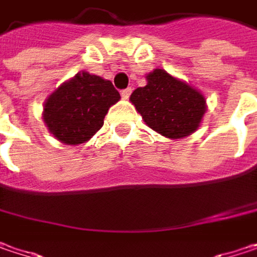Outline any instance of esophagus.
<instances>
[{
	"label": "esophagus",
	"instance_id": "obj_1",
	"mask_svg": "<svg viewBox=\"0 0 257 257\" xmlns=\"http://www.w3.org/2000/svg\"><path fill=\"white\" fill-rule=\"evenodd\" d=\"M130 95H132V87H127V89H122V90H121V96H122L124 99H127Z\"/></svg>",
	"mask_w": 257,
	"mask_h": 257
}]
</instances>
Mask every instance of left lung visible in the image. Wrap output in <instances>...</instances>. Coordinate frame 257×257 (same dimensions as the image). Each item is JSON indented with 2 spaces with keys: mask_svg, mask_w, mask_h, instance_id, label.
Instances as JSON below:
<instances>
[{
  "mask_svg": "<svg viewBox=\"0 0 257 257\" xmlns=\"http://www.w3.org/2000/svg\"><path fill=\"white\" fill-rule=\"evenodd\" d=\"M146 79L148 84L138 87L130 96L145 122L165 138L192 135L206 109L203 95L161 68Z\"/></svg>",
  "mask_w": 257,
  "mask_h": 257,
  "instance_id": "8db88e82",
  "label": "left lung"
}]
</instances>
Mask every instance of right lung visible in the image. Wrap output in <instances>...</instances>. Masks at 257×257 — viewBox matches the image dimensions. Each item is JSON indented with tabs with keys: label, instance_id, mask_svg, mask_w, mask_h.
Here are the masks:
<instances>
[{
	"label": "right lung",
	"instance_id": "obj_1",
	"mask_svg": "<svg viewBox=\"0 0 257 257\" xmlns=\"http://www.w3.org/2000/svg\"><path fill=\"white\" fill-rule=\"evenodd\" d=\"M118 99V90L109 80L83 71L46 99L44 121L63 143H84L101 128L109 106Z\"/></svg>",
	"mask_w": 257,
	"mask_h": 257
}]
</instances>
